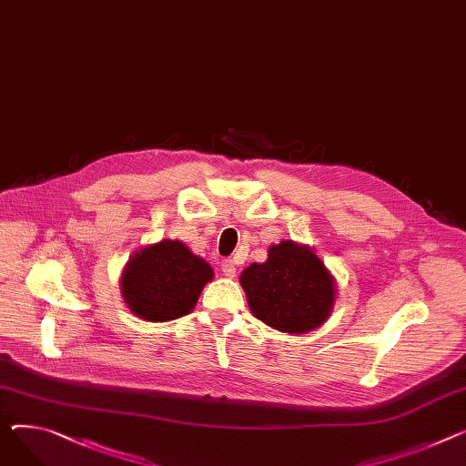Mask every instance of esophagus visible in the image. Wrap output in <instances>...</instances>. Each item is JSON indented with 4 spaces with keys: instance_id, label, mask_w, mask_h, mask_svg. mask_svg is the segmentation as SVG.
I'll return each instance as SVG.
<instances>
[{
    "instance_id": "34e87169",
    "label": "esophagus",
    "mask_w": 466,
    "mask_h": 466,
    "mask_svg": "<svg viewBox=\"0 0 466 466\" xmlns=\"http://www.w3.org/2000/svg\"><path fill=\"white\" fill-rule=\"evenodd\" d=\"M221 269H223V273L227 275V277H236V266H234V262L230 260V258H225L223 262H221Z\"/></svg>"
}]
</instances>
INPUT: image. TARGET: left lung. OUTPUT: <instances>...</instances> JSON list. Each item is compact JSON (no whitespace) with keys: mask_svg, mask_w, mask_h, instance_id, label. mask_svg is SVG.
<instances>
[{"mask_svg":"<svg viewBox=\"0 0 466 466\" xmlns=\"http://www.w3.org/2000/svg\"><path fill=\"white\" fill-rule=\"evenodd\" d=\"M239 283L251 311L285 333H307L331 313L335 287L322 260L294 241L271 245L268 260L247 268Z\"/></svg>","mask_w":466,"mask_h":466,"instance_id":"obj_1","label":"left lung"}]
</instances>
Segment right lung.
Here are the masks:
<instances>
[{
  "instance_id": "1",
  "label": "right lung",
  "mask_w": 466,
  "mask_h": 466,
  "mask_svg": "<svg viewBox=\"0 0 466 466\" xmlns=\"http://www.w3.org/2000/svg\"><path fill=\"white\" fill-rule=\"evenodd\" d=\"M211 277V266L181 241L163 239L133 255L121 275V292L137 317L167 322L191 311Z\"/></svg>"
}]
</instances>
